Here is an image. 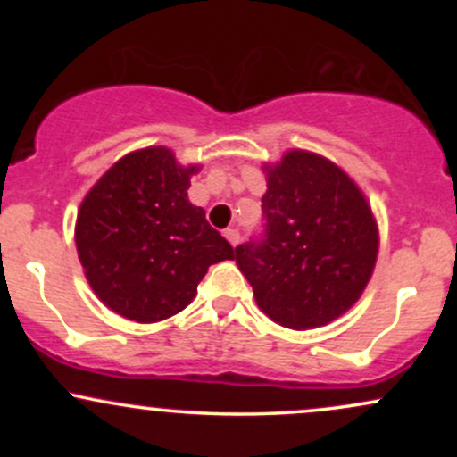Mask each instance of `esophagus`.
Returning <instances> with one entry per match:
<instances>
[{"label":"esophagus","instance_id":"esophagus-1","mask_svg":"<svg viewBox=\"0 0 457 457\" xmlns=\"http://www.w3.org/2000/svg\"><path fill=\"white\" fill-rule=\"evenodd\" d=\"M223 236L229 240V245H232V246H236V245L240 243V232H238V229H234V228L232 229H225Z\"/></svg>","mask_w":457,"mask_h":457}]
</instances>
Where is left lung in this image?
<instances>
[{
  "mask_svg": "<svg viewBox=\"0 0 457 457\" xmlns=\"http://www.w3.org/2000/svg\"><path fill=\"white\" fill-rule=\"evenodd\" d=\"M376 255L378 229L363 193L337 165L303 150L269 170L262 232L236 246L262 312L296 330L353 307Z\"/></svg>",
  "mask_w": 457,
  "mask_h": 457,
  "instance_id": "8db88e82",
  "label": "left lung"
}]
</instances>
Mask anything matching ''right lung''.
Instances as JSON below:
<instances>
[{"instance_id": "right-lung-1", "label": "right lung", "mask_w": 457, "mask_h": 457, "mask_svg": "<svg viewBox=\"0 0 457 457\" xmlns=\"http://www.w3.org/2000/svg\"><path fill=\"white\" fill-rule=\"evenodd\" d=\"M167 148L120 159L83 199L77 251L98 298L135 322H159L197 295L208 266L234 249L187 199L191 174Z\"/></svg>"}]
</instances>
